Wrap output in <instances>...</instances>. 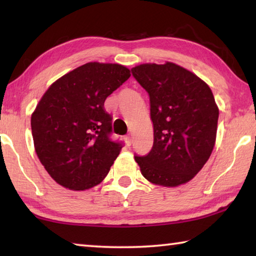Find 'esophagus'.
<instances>
[{
    "label": "esophagus",
    "mask_w": 256,
    "mask_h": 256,
    "mask_svg": "<svg viewBox=\"0 0 256 256\" xmlns=\"http://www.w3.org/2000/svg\"><path fill=\"white\" fill-rule=\"evenodd\" d=\"M125 142H126V146H131L132 144V138L131 136H126V138H125Z\"/></svg>",
    "instance_id": "obj_1"
}]
</instances>
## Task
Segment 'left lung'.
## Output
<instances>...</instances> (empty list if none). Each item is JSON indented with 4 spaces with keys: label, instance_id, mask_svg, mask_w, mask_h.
Here are the masks:
<instances>
[{
    "label": "left lung",
    "instance_id": "8db88e82",
    "mask_svg": "<svg viewBox=\"0 0 256 256\" xmlns=\"http://www.w3.org/2000/svg\"><path fill=\"white\" fill-rule=\"evenodd\" d=\"M132 76L149 94L154 146L134 156L151 183L178 186L202 170L214 150L219 110L204 81L177 64H141Z\"/></svg>",
    "mask_w": 256,
    "mask_h": 256
}]
</instances>
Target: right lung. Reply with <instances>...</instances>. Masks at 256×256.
Masks as SVG:
<instances>
[{"instance_id":"add662e5","label":"right lung","mask_w":256,"mask_h":256,"mask_svg":"<svg viewBox=\"0 0 256 256\" xmlns=\"http://www.w3.org/2000/svg\"><path fill=\"white\" fill-rule=\"evenodd\" d=\"M120 64L92 62L52 84L32 115L36 154L56 183L84 190L107 176L123 144L112 141L110 94L128 78Z\"/></svg>"}]
</instances>
